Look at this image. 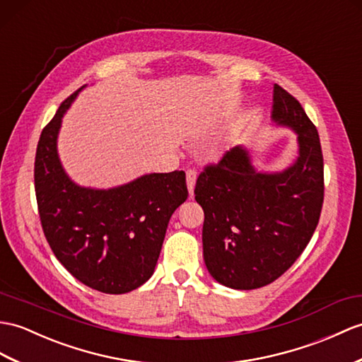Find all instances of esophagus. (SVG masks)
<instances>
[{"instance_id": "obj_1", "label": "esophagus", "mask_w": 362, "mask_h": 362, "mask_svg": "<svg viewBox=\"0 0 362 362\" xmlns=\"http://www.w3.org/2000/svg\"><path fill=\"white\" fill-rule=\"evenodd\" d=\"M197 180V173L194 170H188L187 171V185H188V191H189V197L194 196V185Z\"/></svg>"}]
</instances>
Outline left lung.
Returning a JSON list of instances; mask_svg holds the SVG:
<instances>
[{"label": "left lung", "mask_w": 362, "mask_h": 362, "mask_svg": "<svg viewBox=\"0 0 362 362\" xmlns=\"http://www.w3.org/2000/svg\"><path fill=\"white\" fill-rule=\"evenodd\" d=\"M272 122L296 134L298 157L282 171H259L238 145L205 168L196 200L205 213L202 242L209 274L234 290L272 284L305 250L321 216L324 160L316 126L298 100L273 88Z\"/></svg>", "instance_id": "1"}]
</instances>
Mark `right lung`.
Here are the masks:
<instances>
[{
  "label": "right lung",
  "instance_id": "add662e5",
  "mask_svg": "<svg viewBox=\"0 0 362 362\" xmlns=\"http://www.w3.org/2000/svg\"><path fill=\"white\" fill-rule=\"evenodd\" d=\"M81 89L64 100L41 132L35 156L38 213L55 257L75 279L107 295H123L153 276L168 222L188 197L187 179L183 171H173L143 174L107 189L75 183L57 143L63 117Z\"/></svg>",
  "mask_w": 362,
  "mask_h": 362
}]
</instances>
